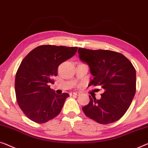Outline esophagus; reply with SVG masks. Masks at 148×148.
<instances>
[{"instance_id": "34e87169", "label": "esophagus", "mask_w": 148, "mask_h": 148, "mask_svg": "<svg viewBox=\"0 0 148 148\" xmlns=\"http://www.w3.org/2000/svg\"><path fill=\"white\" fill-rule=\"evenodd\" d=\"M80 95V93L77 92H70V96H78Z\"/></svg>"}]
</instances>
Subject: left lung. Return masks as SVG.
<instances>
[{"instance_id":"8db88e82","label":"left lung","mask_w":148,"mask_h":148,"mask_svg":"<svg viewBox=\"0 0 148 148\" xmlns=\"http://www.w3.org/2000/svg\"><path fill=\"white\" fill-rule=\"evenodd\" d=\"M80 59L90 66L94 78L89 86L103 88L101 99L90 98L82 107L86 116L101 124L120 119L130 107L136 94V72L122 53L111 50L78 48Z\"/></svg>"}]
</instances>
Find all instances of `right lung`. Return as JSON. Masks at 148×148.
<instances>
[{"label":"right lung","instance_id":"obj_1","mask_svg":"<svg viewBox=\"0 0 148 148\" xmlns=\"http://www.w3.org/2000/svg\"><path fill=\"white\" fill-rule=\"evenodd\" d=\"M77 47L43 45L35 47L22 60L16 73V99L25 115L37 123H44L59 115L69 97L56 95L49 84L60 64L72 58Z\"/></svg>","mask_w":148,"mask_h":148}]
</instances>
